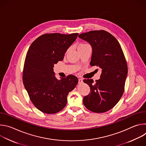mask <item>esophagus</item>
<instances>
[{
  "instance_id": "obj_1",
  "label": "esophagus",
  "mask_w": 146,
  "mask_h": 146,
  "mask_svg": "<svg viewBox=\"0 0 146 146\" xmlns=\"http://www.w3.org/2000/svg\"><path fill=\"white\" fill-rule=\"evenodd\" d=\"M83 82V80L82 78H78V84H81Z\"/></svg>"
}]
</instances>
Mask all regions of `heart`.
I'll return each mask as SVG.
<instances>
[{"label":"heart","mask_w":146,"mask_h":146,"mask_svg":"<svg viewBox=\"0 0 146 146\" xmlns=\"http://www.w3.org/2000/svg\"><path fill=\"white\" fill-rule=\"evenodd\" d=\"M87 44H84V43H81V44H80L79 46H78V48H80V47H83V46H86V45H87Z\"/></svg>","instance_id":"1"}]
</instances>
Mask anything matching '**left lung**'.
Listing matches in <instances>:
<instances>
[{"mask_svg": "<svg viewBox=\"0 0 146 146\" xmlns=\"http://www.w3.org/2000/svg\"><path fill=\"white\" fill-rule=\"evenodd\" d=\"M92 48L90 65L102 70L99 80L84 79L90 87V94L83 98L86 108L94 113L111 109L122 97L128 74V66L118 40L107 31H92L78 35Z\"/></svg>", "mask_w": 146, "mask_h": 146, "instance_id": "8db88e82", "label": "left lung"}]
</instances>
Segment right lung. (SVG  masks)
<instances>
[{
  "label": "right lung",
  "mask_w": 146,
  "mask_h": 146,
  "mask_svg": "<svg viewBox=\"0 0 146 146\" xmlns=\"http://www.w3.org/2000/svg\"><path fill=\"white\" fill-rule=\"evenodd\" d=\"M78 33L44 34L31 45L27 54L23 75L24 87L35 106L41 112L55 114L67 104V96L78 83L74 75L58 80L54 64L63 60L68 48Z\"/></svg>",
  "instance_id": "1"
}]
</instances>
